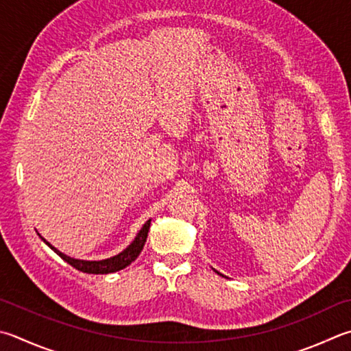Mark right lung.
Listing matches in <instances>:
<instances>
[{
    "mask_svg": "<svg viewBox=\"0 0 351 351\" xmlns=\"http://www.w3.org/2000/svg\"><path fill=\"white\" fill-rule=\"evenodd\" d=\"M149 228H150V219L145 222L141 230H139V233L136 234L135 241H133L124 252H121L119 254H117V256L109 258V259H103V261H81V259L69 258V256H66V254H62L61 252L56 250L55 247L50 245L46 239H43V241L46 242V244L52 248L56 254H60V256L64 259L67 264L75 267L76 270L84 271V273H92V275H107V273H113V271L125 269L127 265H130L133 261L139 256V253H141L143 247L145 244V239H147Z\"/></svg>",
    "mask_w": 351,
    "mask_h": 351,
    "instance_id": "right-lung-1",
    "label": "right lung"
}]
</instances>
